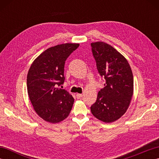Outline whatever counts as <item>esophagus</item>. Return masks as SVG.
<instances>
[{"mask_svg": "<svg viewBox=\"0 0 159 159\" xmlns=\"http://www.w3.org/2000/svg\"><path fill=\"white\" fill-rule=\"evenodd\" d=\"M82 96H83V95L81 93H77L76 94V98L78 99H79V98H82Z\"/></svg>", "mask_w": 159, "mask_h": 159, "instance_id": "obj_1", "label": "esophagus"}]
</instances>
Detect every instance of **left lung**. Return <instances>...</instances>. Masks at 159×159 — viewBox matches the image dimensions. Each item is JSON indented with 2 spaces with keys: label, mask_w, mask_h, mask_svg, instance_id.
Here are the masks:
<instances>
[{
  "label": "left lung",
  "mask_w": 159,
  "mask_h": 159,
  "mask_svg": "<svg viewBox=\"0 0 159 159\" xmlns=\"http://www.w3.org/2000/svg\"><path fill=\"white\" fill-rule=\"evenodd\" d=\"M97 69L105 80L91 107L94 117L105 123L117 120L126 113L133 94V75L125 57L102 42L91 43Z\"/></svg>",
  "instance_id": "8db88e82"
}]
</instances>
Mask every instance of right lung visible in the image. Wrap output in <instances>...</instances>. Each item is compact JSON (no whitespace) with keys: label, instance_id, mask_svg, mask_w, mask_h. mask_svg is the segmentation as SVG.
<instances>
[{"label":"right lung","instance_id":"right-lung-1","mask_svg":"<svg viewBox=\"0 0 159 159\" xmlns=\"http://www.w3.org/2000/svg\"><path fill=\"white\" fill-rule=\"evenodd\" d=\"M79 43H62L43 51L34 60L27 74V92L36 113L43 120L57 124L69 116L74 99L59 88L65 80L64 66Z\"/></svg>","mask_w":159,"mask_h":159}]
</instances>
